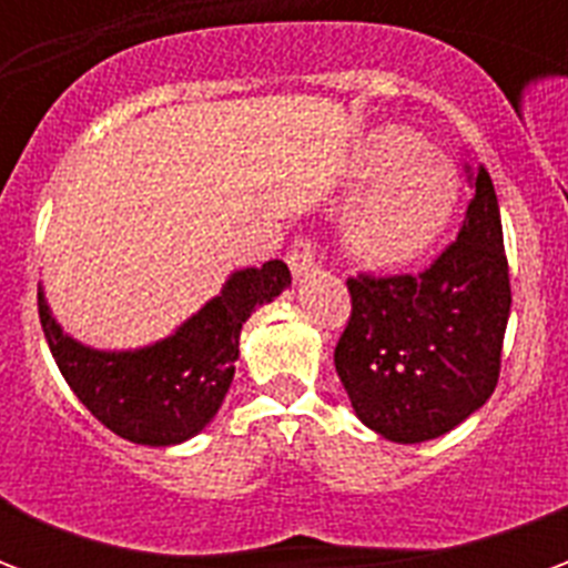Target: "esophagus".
I'll return each instance as SVG.
<instances>
[{
    "label": "esophagus",
    "instance_id": "34e87169",
    "mask_svg": "<svg viewBox=\"0 0 568 568\" xmlns=\"http://www.w3.org/2000/svg\"><path fill=\"white\" fill-rule=\"evenodd\" d=\"M288 267L295 276H307L310 271H316V264H320V246H316V240H310V236H297L295 243L288 246Z\"/></svg>",
    "mask_w": 568,
    "mask_h": 568
}]
</instances>
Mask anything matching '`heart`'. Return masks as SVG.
<instances>
[{"mask_svg": "<svg viewBox=\"0 0 568 568\" xmlns=\"http://www.w3.org/2000/svg\"><path fill=\"white\" fill-rule=\"evenodd\" d=\"M353 173L362 182L382 175L344 222V248L368 267H402L423 255L459 200L456 166L423 149L407 128L371 130L356 149Z\"/></svg>", "mask_w": 568, "mask_h": 568, "instance_id": "1", "label": "heart"}]
</instances>
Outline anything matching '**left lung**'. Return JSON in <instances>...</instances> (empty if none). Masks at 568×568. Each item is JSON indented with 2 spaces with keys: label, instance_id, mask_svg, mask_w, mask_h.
I'll return each instance as SVG.
<instances>
[{
  "label": "left lung",
  "instance_id": "left-lung-1",
  "mask_svg": "<svg viewBox=\"0 0 568 568\" xmlns=\"http://www.w3.org/2000/svg\"><path fill=\"white\" fill-rule=\"evenodd\" d=\"M465 173L475 197L426 271L346 280L353 310L334 368L356 417L398 444L456 428L499 383L511 313L499 200L484 163Z\"/></svg>",
  "mask_w": 568,
  "mask_h": 568
}]
</instances>
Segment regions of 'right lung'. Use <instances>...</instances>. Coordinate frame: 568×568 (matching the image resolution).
<instances>
[{
  "mask_svg": "<svg viewBox=\"0 0 568 568\" xmlns=\"http://www.w3.org/2000/svg\"><path fill=\"white\" fill-rule=\"evenodd\" d=\"M292 283L283 261L236 271L222 295L158 344L103 353L72 341L39 292V320L57 368L69 389L105 428L149 447L194 438L206 426L234 381L240 332L252 310L271 304Z\"/></svg>",
  "mask_w": 568,
  "mask_h": 568,
  "instance_id": "obj_1",
  "label": "right lung"
}]
</instances>
